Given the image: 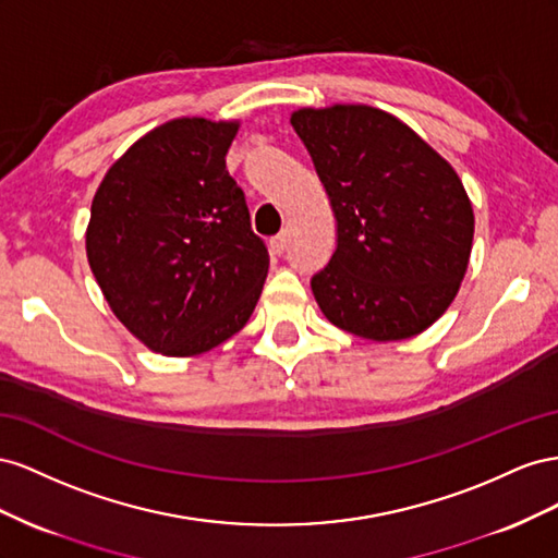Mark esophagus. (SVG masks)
<instances>
[{"instance_id":"esophagus-1","label":"esophagus","mask_w":558,"mask_h":558,"mask_svg":"<svg viewBox=\"0 0 558 558\" xmlns=\"http://www.w3.org/2000/svg\"><path fill=\"white\" fill-rule=\"evenodd\" d=\"M284 250H288V233H278V235L270 238V252L278 254V257H280Z\"/></svg>"}]
</instances>
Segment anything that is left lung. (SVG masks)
<instances>
[{
    "label": "left lung",
    "instance_id": "left-lung-1",
    "mask_svg": "<svg viewBox=\"0 0 558 558\" xmlns=\"http://www.w3.org/2000/svg\"><path fill=\"white\" fill-rule=\"evenodd\" d=\"M290 121L337 217V250L311 278L317 306L362 339L416 337L451 306L468 270L474 215L463 182L380 109L308 107Z\"/></svg>",
    "mask_w": 558,
    "mask_h": 558
}]
</instances>
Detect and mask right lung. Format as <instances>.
<instances>
[{
	"label": "right lung",
	"instance_id": "right-lung-1",
	"mask_svg": "<svg viewBox=\"0 0 558 558\" xmlns=\"http://www.w3.org/2000/svg\"><path fill=\"white\" fill-rule=\"evenodd\" d=\"M235 133L238 121H168L95 191L90 270L109 308L156 353H205L241 331L259 301L268 250L227 170Z\"/></svg>",
	"mask_w": 558,
	"mask_h": 558
}]
</instances>
